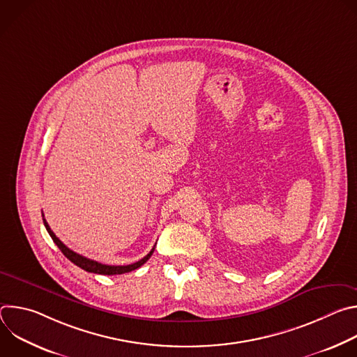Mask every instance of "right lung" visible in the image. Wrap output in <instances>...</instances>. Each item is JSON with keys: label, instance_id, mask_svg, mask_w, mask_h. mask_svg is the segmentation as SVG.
I'll use <instances>...</instances> for the list:
<instances>
[{"label": "right lung", "instance_id": "obj_1", "mask_svg": "<svg viewBox=\"0 0 357 357\" xmlns=\"http://www.w3.org/2000/svg\"><path fill=\"white\" fill-rule=\"evenodd\" d=\"M42 216H43V215H42ZM43 225H45V227H46L49 236L52 237L54 243H55V244L59 247V250L65 254V257L69 259L73 264H76L77 267H80L82 270H84V271H87V273H94V274H101V275H117V274L130 273V271H132V270L139 268L144 263H146V261L149 260V257L152 256V252H154V250H155V247H154V248H152V250L146 254V256H145L144 259H141V260L137 261V263L128 264V266H107V264H101V263H98V261H94V260H90V259H87V257H83V256H80V254L75 252L73 250L68 248V247L55 236V233H54L52 230H50V227H49V225H47V222H46L45 219H43Z\"/></svg>", "mask_w": 357, "mask_h": 357}]
</instances>
